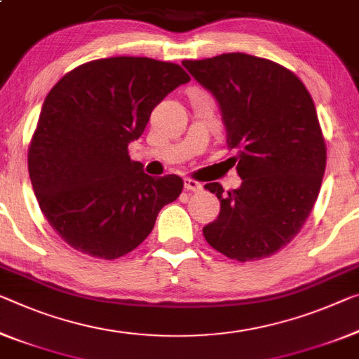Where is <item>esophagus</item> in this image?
I'll return each mask as SVG.
<instances>
[{
	"label": "esophagus",
	"instance_id": "34e87169",
	"mask_svg": "<svg viewBox=\"0 0 359 359\" xmlns=\"http://www.w3.org/2000/svg\"><path fill=\"white\" fill-rule=\"evenodd\" d=\"M184 189L186 191H192V192H201L203 189V186L198 183V181H194L191 178L184 180Z\"/></svg>",
	"mask_w": 359,
	"mask_h": 359
}]
</instances>
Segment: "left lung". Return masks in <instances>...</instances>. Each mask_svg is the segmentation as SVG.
Segmentation results:
<instances>
[{
	"instance_id": "1",
	"label": "left lung",
	"mask_w": 359,
	"mask_h": 359,
	"mask_svg": "<svg viewBox=\"0 0 359 359\" xmlns=\"http://www.w3.org/2000/svg\"><path fill=\"white\" fill-rule=\"evenodd\" d=\"M183 65L217 99L226 142L237 151L229 161L242 180L228 194L219 183L205 184L222 208L203 236L237 262L273 255L305 224L326 170V142L310 93L283 65L244 53Z\"/></svg>"
}]
</instances>
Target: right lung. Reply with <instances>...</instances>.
<instances>
[{
  "label": "right lung",
  "mask_w": 359,
  "mask_h": 359,
  "mask_svg": "<svg viewBox=\"0 0 359 359\" xmlns=\"http://www.w3.org/2000/svg\"><path fill=\"white\" fill-rule=\"evenodd\" d=\"M189 80L178 64L120 56L80 65L48 93L29 173L48 223L75 250L104 260L126 255L178 198L183 180L146 175L128 144L154 107Z\"/></svg>",
  "instance_id": "add662e5"
}]
</instances>
